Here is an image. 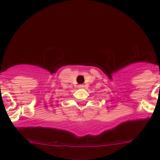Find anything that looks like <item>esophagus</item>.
<instances>
[{"mask_svg": "<svg viewBox=\"0 0 160 160\" xmlns=\"http://www.w3.org/2000/svg\"><path fill=\"white\" fill-rule=\"evenodd\" d=\"M84 86H85V85H82V84H81V85H78V87H79V88H83Z\"/></svg>", "mask_w": 160, "mask_h": 160, "instance_id": "1", "label": "esophagus"}]
</instances>
